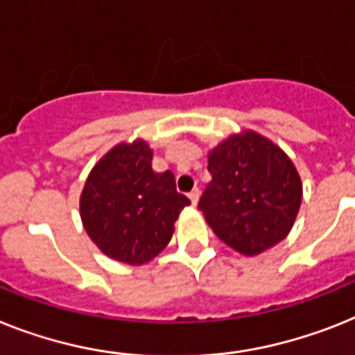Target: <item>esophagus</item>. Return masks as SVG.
I'll list each match as a JSON object with an SVG mask.
<instances>
[{
  "instance_id": "obj_1",
  "label": "esophagus",
  "mask_w": 355,
  "mask_h": 355,
  "mask_svg": "<svg viewBox=\"0 0 355 355\" xmlns=\"http://www.w3.org/2000/svg\"><path fill=\"white\" fill-rule=\"evenodd\" d=\"M189 198H190V201H192V205H196L198 203V199H199V189H192L189 192Z\"/></svg>"
}]
</instances>
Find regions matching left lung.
I'll use <instances>...</instances> for the list:
<instances>
[{
    "label": "left lung",
    "mask_w": 355,
    "mask_h": 355,
    "mask_svg": "<svg viewBox=\"0 0 355 355\" xmlns=\"http://www.w3.org/2000/svg\"><path fill=\"white\" fill-rule=\"evenodd\" d=\"M198 209L234 250L257 256L283 241L301 205V180L285 152L259 134L228 137L209 154Z\"/></svg>",
    "instance_id": "left-lung-1"
}]
</instances>
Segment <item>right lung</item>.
Listing matches in <instances>:
<instances>
[{
  "mask_svg": "<svg viewBox=\"0 0 355 355\" xmlns=\"http://www.w3.org/2000/svg\"><path fill=\"white\" fill-rule=\"evenodd\" d=\"M190 205L171 171H152L145 141L114 146L90 172L79 210L99 250L128 265H143L171 241L174 221Z\"/></svg>",
  "mask_w": 355,
  "mask_h": 355,
  "instance_id": "add662e5",
  "label": "right lung"
}]
</instances>
